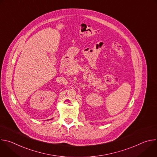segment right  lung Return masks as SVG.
Instances as JSON below:
<instances>
[{
	"instance_id": "add662e5",
	"label": "right lung",
	"mask_w": 157,
	"mask_h": 157,
	"mask_svg": "<svg viewBox=\"0 0 157 157\" xmlns=\"http://www.w3.org/2000/svg\"><path fill=\"white\" fill-rule=\"evenodd\" d=\"M52 119H50V120H52Z\"/></svg>"
}]
</instances>
